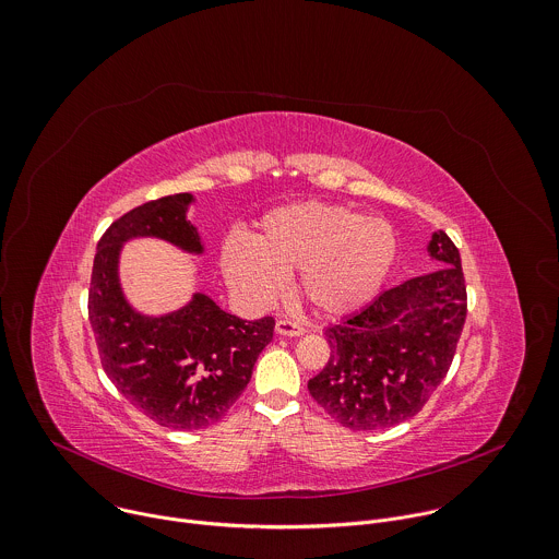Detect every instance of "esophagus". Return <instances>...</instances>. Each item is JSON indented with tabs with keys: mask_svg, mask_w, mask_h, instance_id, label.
I'll use <instances>...</instances> for the list:
<instances>
[{
	"mask_svg": "<svg viewBox=\"0 0 559 559\" xmlns=\"http://www.w3.org/2000/svg\"><path fill=\"white\" fill-rule=\"evenodd\" d=\"M275 332H277L280 336H301L306 330H304V325H299V323H295V321L280 319V321L275 323Z\"/></svg>",
	"mask_w": 559,
	"mask_h": 559,
	"instance_id": "esophagus-1",
	"label": "esophagus"
}]
</instances>
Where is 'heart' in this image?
Here are the masks:
<instances>
[{"mask_svg": "<svg viewBox=\"0 0 559 559\" xmlns=\"http://www.w3.org/2000/svg\"><path fill=\"white\" fill-rule=\"evenodd\" d=\"M397 253L393 227L330 203H297L266 214L253 245L229 238L221 262L227 282L255 304L275 299L284 275L319 314L341 317L376 297Z\"/></svg>", "mask_w": 559, "mask_h": 559, "instance_id": "heart-1", "label": "heart"}]
</instances>
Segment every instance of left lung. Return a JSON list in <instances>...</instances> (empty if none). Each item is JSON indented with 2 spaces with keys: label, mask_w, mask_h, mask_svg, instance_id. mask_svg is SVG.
Segmentation results:
<instances>
[{
  "label": "left lung",
  "mask_w": 559,
  "mask_h": 559,
  "mask_svg": "<svg viewBox=\"0 0 559 559\" xmlns=\"http://www.w3.org/2000/svg\"><path fill=\"white\" fill-rule=\"evenodd\" d=\"M432 273L380 293L325 330L330 360L308 391L341 426L378 430L411 419L445 378L467 314L461 255L435 231Z\"/></svg>",
  "instance_id": "8db88e82"
}]
</instances>
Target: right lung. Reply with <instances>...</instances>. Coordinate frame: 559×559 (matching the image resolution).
<instances>
[{
  "label": "right lung",
  "mask_w": 559,
  "mask_h": 559,
  "mask_svg": "<svg viewBox=\"0 0 559 559\" xmlns=\"http://www.w3.org/2000/svg\"><path fill=\"white\" fill-rule=\"evenodd\" d=\"M192 194L148 201L120 216L103 234L92 269L90 321L105 373L146 417L175 430L216 424L242 395L275 321H245L197 293L164 317L133 310L122 293L118 262L131 238H162L203 253L197 227L186 218Z\"/></svg>",
  "instance_id": "obj_1"
}]
</instances>
